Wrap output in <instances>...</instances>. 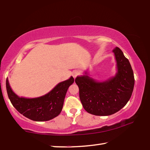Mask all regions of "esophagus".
Wrapping results in <instances>:
<instances>
[{
	"label": "esophagus",
	"mask_w": 150,
	"mask_h": 150,
	"mask_svg": "<svg viewBox=\"0 0 150 150\" xmlns=\"http://www.w3.org/2000/svg\"><path fill=\"white\" fill-rule=\"evenodd\" d=\"M79 73H80V72L79 70H74L72 73V75H73V77L75 79L76 77H77V76L79 75Z\"/></svg>",
	"instance_id": "esophagus-1"
}]
</instances>
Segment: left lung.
<instances>
[{
  "label": "left lung",
  "instance_id": "obj_1",
  "mask_svg": "<svg viewBox=\"0 0 150 150\" xmlns=\"http://www.w3.org/2000/svg\"><path fill=\"white\" fill-rule=\"evenodd\" d=\"M112 52L117 68L115 76L99 82L85 72L75 79L83 108L96 116H109L117 112L128 102L133 92L134 77L130 62L119 47H115Z\"/></svg>",
  "mask_w": 150,
  "mask_h": 150
}]
</instances>
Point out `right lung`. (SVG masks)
Instances as JSON below:
<instances>
[{
	"instance_id": "1",
	"label": "right lung",
	"mask_w": 150,
	"mask_h": 150,
	"mask_svg": "<svg viewBox=\"0 0 150 150\" xmlns=\"http://www.w3.org/2000/svg\"><path fill=\"white\" fill-rule=\"evenodd\" d=\"M74 82L71 77L55 86L49 93L37 98L20 97L12 90L8 79L6 81L7 94L12 105L25 117L38 122L47 121L56 117L62 110L68 88Z\"/></svg>"
}]
</instances>
